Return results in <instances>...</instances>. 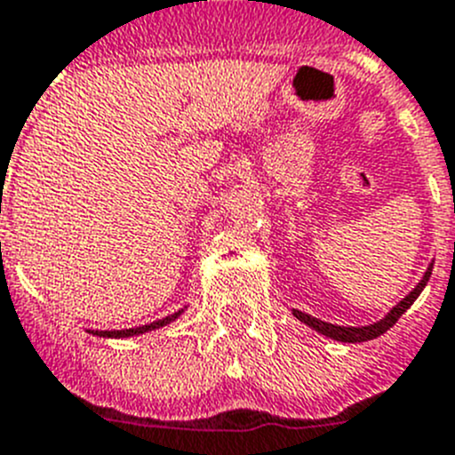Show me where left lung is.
Returning a JSON list of instances; mask_svg holds the SVG:
<instances>
[{
    "mask_svg": "<svg viewBox=\"0 0 455 455\" xmlns=\"http://www.w3.org/2000/svg\"><path fill=\"white\" fill-rule=\"evenodd\" d=\"M430 272H433V266H428V270H426L424 279L419 282V286L414 288V291L408 295V298L401 299V302H398L396 307H394V309L389 311V314H387L385 318H382V321L373 323V325H369V327H341V325H331V323H323V321H318V318H311L309 314H302V311H293V314H295V318H299V321L307 323V325H309V327H314L315 331H321V334H325V337L334 339V341H343V343L371 341V339L385 334V331L389 330V327H392V325H396L398 318H401V315L405 314V311H408L410 307H412V302L419 298V293L424 291V286H426V283H428V279H430Z\"/></svg>",
    "mask_w": 455,
    "mask_h": 455,
    "instance_id": "1",
    "label": "left lung"
}]
</instances>
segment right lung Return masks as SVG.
Returning <instances> with one entry per match:
<instances>
[{
    "label": "right lung",
    "instance_id": "obj_1",
    "mask_svg": "<svg viewBox=\"0 0 455 455\" xmlns=\"http://www.w3.org/2000/svg\"><path fill=\"white\" fill-rule=\"evenodd\" d=\"M180 315V311H176V314L167 315V318H162V321H156L151 323V325H141V327H132V330H114V331H93V334H98V337H112V339H124V337H134V334H144V331L148 330H157V327L167 325V323L176 321Z\"/></svg>",
    "mask_w": 455,
    "mask_h": 455
}]
</instances>
